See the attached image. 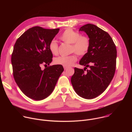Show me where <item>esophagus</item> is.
Wrapping results in <instances>:
<instances>
[{
    "label": "esophagus",
    "mask_w": 132,
    "mask_h": 132,
    "mask_svg": "<svg viewBox=\"0 0 132 132\" xmlns=\"http://www.w3.org/2000/svg\"><path fill=\"white\" fill-rule=\"evenodd\" d=\"M64 70H67V69L68 67H64Z\"/></svg>",
    "instance_id": "1"
}]
</instances>
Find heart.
<instances>
[{
  "mask_svg": "<svg viewBox=\"0 0 132 132\" xmlns=\"http://www.w3.org/2000/svg\"><path fill=\"white\" fill-rule=\"evenodd\" d=\"M64 42L71 44V53H75L79 56L85 55L90 46V41L89 37L75 31L72 29H66L60 37ZM49 50L53 55L59 53V46L55 40H52L49 44ZM77 60V56L73 54L67 56H59L54 59V63L64 67H69L73 65Z\"/></svg>",
  "mask_w": 132,
  "mask_h": 132,
  "instance_id": "heart-1",
  "label": "heart"
}]
</instances>
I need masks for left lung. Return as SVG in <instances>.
<instances>
[{
    "label": "left lung",
    "instance_id": "8db88e82",
    "mask_svg": "<svg viewBox=\"0 0 132 132\" xmlns=\"http://www.w3.org/2000/svg\"><path fill=\"white\" fill-rule=\"evenodd\" d=\"M79 31L85 32L88 35L90 46L79 62L80 65L85 66L84 69L75 67L71 82L77 95L91 99L103 93L113 78L117 51L109 33L97 26L87 24ZM88 67L89 69L85 72Z\"/></svg>",
    "mask_w": 132,
    "mask_h": 132
}]
</instances>
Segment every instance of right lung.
I'll use <instances>...</instances> for the list:
<instances>
[{"label": "right lung", "instance_id": "obj_1", "mask_svg": "<svg viewBox=\"0 0 132 132\" xmlns=\"http://www.w3.org/2000/svg\"><path fill=\"white\" fill-rule=\"evenodd\" d=\"M59 31L34 27L24 32L14 45L13 77L22 92L32 99L41 100L49 96L64 71L62 65L49 66L53 58L49 44ZM42 64L49 66L42 70Z\"/></svg>", "mask_w": 132, "mask_h": 132}]
</instances>
